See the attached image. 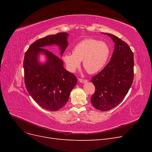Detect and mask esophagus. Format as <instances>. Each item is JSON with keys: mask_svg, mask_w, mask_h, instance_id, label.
<instances>
[{"mask_svg": "<svg viewBox=\"0 0 152 152\" xmlns=\"http://www.w3.org/2000/svg\"><path fill=\"white\" fill-rule=\"evenodd\" d=\"M79 81L80 82H81V83H86V82H87V80H86V79H79Z\"/></svg>", "mask_w": 152, "mask_h": 152, "instance_id": "34e87169", "label": "esophagus"}]
</instances>
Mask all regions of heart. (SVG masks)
<instances>
[{"label":"heart","instance_id":"1","mask_svg":"<svg viewBox=\"0 0 152 152\" xmlns=\"http://www.w3.org/2000/svg\"><path fill=\"white\" fill-rule=\"evenodd\" d=\"M110 56V48L104 42L87 39L77 43L72 53L63 55V59L67 70L75 72L83 61V66L89 73H95L104 68Z\"/></svg>","mask_w":152,"mask_h":152}]
</instances>
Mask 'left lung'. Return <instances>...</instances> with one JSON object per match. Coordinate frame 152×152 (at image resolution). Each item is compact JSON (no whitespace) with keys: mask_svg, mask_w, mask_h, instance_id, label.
Segmentation results:
<instances>
[{"mask_svg":"<svg viewBox=\"0 0 152 152\" xmlns=\"http://www.w3.org/2000/svg\"><path fill=\"white\" fill-rule=\"evenodd\" d=\"M115 43L111 60L97 75L92 77L95 93L91 102L101 111H108L121 103L132 86L134 78V54L128 44L110 34Z\"/></svg>","mask_w":152,"mask_h":152,"instance_id":"obj_1","label":"left lung"}]
</instances>
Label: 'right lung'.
<instances>
[{
    "instance_id": "add662e5",
    "label": "right lung",
    "mask_w": 152,
    "mask_h": 152,
    "mask_svg": "<svg viewBox=\"0 0 152 152\" xmlns=\"http://www.w3.org/2000/svg\"><path fill=\"white\" fill-rule=\"evenodd\" d=\"M68 35L65 32L48 35L30 45L25 53L23 68L26 90L41 107L57 111L68 102L70 93L77 83V77L66 70L63 62L56 55L44 49L57 45L62 56L68 46ZM40 53L47 60L44 64L38 61Z\"/></svg>"
}]
</instances>
